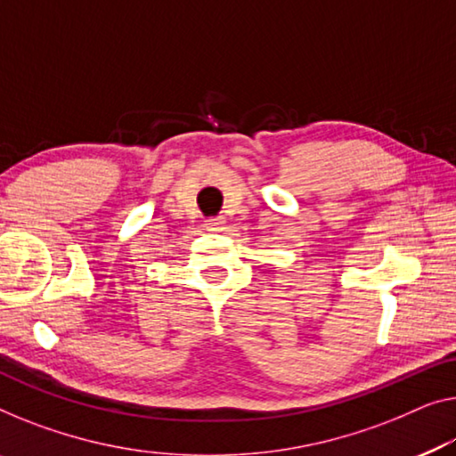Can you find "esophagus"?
Returning <instances> with one entry per match:
<instances>
[{"label":"esophagus","instance_id":"1","mask_svg":"<svg viewBox=\"0 0 456 456\" xmlns=\"http://www.w3.org/2000/svg\"><path fill=\"white\" fill-rule=\"evenodd\" d=\"M207 229L208 231H223V229H225V221H223L221 216H216V219L207 221Z\"/></svg>","mask_w":456,"mask_h":456}]
</instances>
